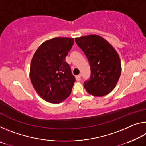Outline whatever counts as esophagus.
<instances>
[{
    "label": "esophagus",
    "instance_id": "34e87169",
    "mask_svg": "<svg viewBox=\"0 0 146 146\" xmlns=\"http://www.w3.org/2000/svg\"><path fill=\"white\" fill-rule=\"evenodd\" d=\"M80 78H81V74H80V75H78L76 76V80L77 81H80Z\"/></svg>",
    "mask_w": 146,
    "mask_h": 146
}]
</instances>
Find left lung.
<instances>
[{"instance_id": "8db88e82", "label": "left lung", "mask_w": 146, "mask_h": 146, "mask_svg": "<svg viewBox=\"0 0 146 146\" xmlns=\"http://www.w3.org/2000/svg\"><path fill=\"white\" fill-rule=\"evenodd\" d=\"M87 57L91 68L90 80L84 86L91 95L103 97L115 88L121 75V62L115 49L97 35L75 38Z\"/></svg>"}]
</instances>
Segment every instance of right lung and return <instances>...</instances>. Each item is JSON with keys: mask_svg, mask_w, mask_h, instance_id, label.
<instances>
[{"mask_svg": "<svg viewBox=\"0 0 146 146\" xmlns=\"http://www.w3.org/2000/svg\"><path fill=\"white\" fill-rule=\"evenodd\" d=\"M74 38L56 37L38 47L31 59L29 77L39 96L50 103L62 102L70 95L75 78L65 61Z\"/></svg>", "mask_w": 146, "mask_h": 146, "instance_id": "right-lung-1", "label": "right lung"}]
</instances>
